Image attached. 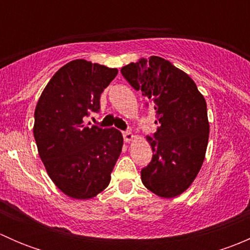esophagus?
Wrapping results in <instances>:
<instances>
[{"label": "esophagus", "mask_w": 250, "mask_h": 250, "mask_svg": "<svg viewBox=\"0 0 250 250\" xmlns=\"http://www.w3.org/2000/svg\"><path fill=\"white\" fill-rule=\"evenodd\" d=\"M123 139H125V143H130V141L134 139V135L130 132H125L123 133Z\"/></svg>", "instance_id": "esophagus-1"}]
</instances>
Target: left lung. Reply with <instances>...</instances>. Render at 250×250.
Here are the masks:
<instances>
[{"label": "left lung", "instance_id": "1", "mask_svg": "<svg viewBox=\"0 0 250 250\" xmlns=\"http://www.w3.org/2000/svg\"><path fill=\"white\" fill-rule=\"evenodd\" d=\"M157 115V132L146 137L152 161L141 170L144 186L173 198L190 188L206 157L209 122L204 97L193 80L170 62L152 55L121 69Z\"/></svg>", "mask_w": 250, "mask_h": 250}]
</instances>
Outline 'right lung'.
Listing matches in <instances>:
<instances>
[{
	"mask_svg": "<svg viewBox=\"0 0 250 250\" xmlns=\"http://www.w3.org/2000/svg\"><path fill=\"white\" fill-rule=\"evenodd\" d=\"M118 74L76 59L50 78L35 109L34 137L48 175L65 195L89 200L107 188L123 146L115 128L88 125L84 117L100 109V95Z\"/></svg>",
	"mask_w": 250,
	"mask_h": 250,
	"instance_id": "right-lung-1",
	"label": "right lung"
}]
</instances>
